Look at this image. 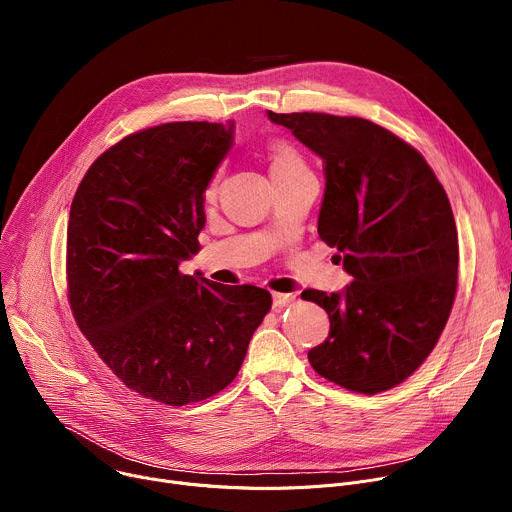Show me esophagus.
Masks as SVG:
<instances>
[{
    "instance_id": "obj_1",
    "label": "esophagus",
    "mask_w": 512,
    "mask_h": 512,
    "mask_svg": "<svg viewBox=\"0 0 512 512\" xmlns=\"http://www.w3.org/2000/svg\"><path fill=\"white\" fill-rule=\"evenodd\" d=\"M294 300H296V296L294 294H273V310L275 312H281L285 306H291L294 304Z\"/></svg>"
}]
</instances>
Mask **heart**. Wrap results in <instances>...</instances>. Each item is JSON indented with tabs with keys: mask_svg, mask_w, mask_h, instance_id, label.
<instances>
[{
	"mask_svg": "<svg viewBox=\"0 0 512 512\" xmlns=\"http://www.w3.org/2000/svg\"><path fill=\"white\" fill-rule=\"evenodd\" d=\"M302 158L298 156V152L291 148L289 143L285 141H275L269 148V170L277 172V170H289V168H302Z\"/></svg>",
	"mask_w": 512,
	"mask_h": 512,
	"instance_id": "obj_1",
	"label": "heart"
}]
</instances>
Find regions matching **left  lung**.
<instances>
[{"instance_id":"1","label":"left lung","mask_w":512,"mask_h":512,"mask_svg":"<svg viewBox=\"0 0 512 512\" xmlns=\"http://www.w3.org/2000/svg\"><path fill=\"white\" fill-rule=\"evenodd\" d=\"M324 162L318 235L352 283L302 291L330 318L308 352L324 379L375 395L403 383L433 350L458 285V231L423 156L381 125L326 113H273Z\"/></svg>"}]
</instances>
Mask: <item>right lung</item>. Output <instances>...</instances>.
Instances as JSON below:
<instances>
[{"label":"right lung","mask_w":512,"mask_h":512,"mask_svg":"<svg viewBox=\"0 0 512 512\" xmlns=\"http://www.w3.org/2000/svg\"><path fill=\"white\" fill-rule=\"evenodd\" d=\"M235 121H178L127 135L85 174L70 206L72 314L133 391L186 405L237 377L271 308L255 285L182 275L200 251L204 190L227 158Z\"/></svg>","instance_id":"right-lung-1"}]
</instances>
